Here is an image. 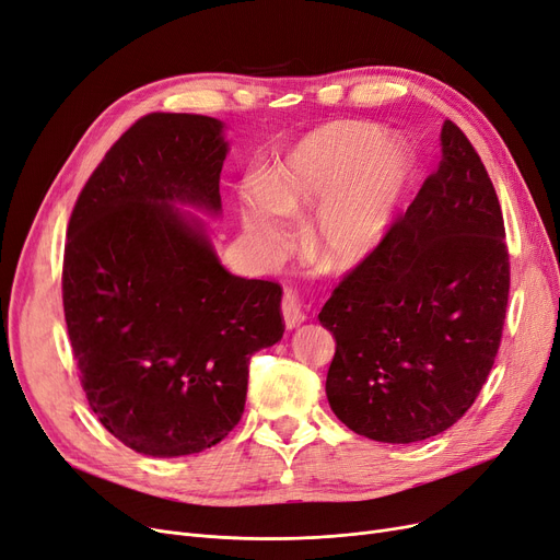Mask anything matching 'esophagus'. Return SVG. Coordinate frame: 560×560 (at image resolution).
<instances>
[{
    "instance_id": "34e87169",
    "label": "esophagus",
    "mask_w": 560,
    "mask_h": 560,
    "mask_svg": "<svg viewBox=\"0 0 560 560\" xmlns=\"http://www.w3.org/2000/svg\"><path fill=\"white\" fill-rule=\"evenodd\" d=\"M307 303L303 301V296L299 294V289L287 287L284 296H282V317L287 328H296L299 324H303L307 319Z\"/></svg>"
}]
</instances>
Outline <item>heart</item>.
Returning <instances> with one entry per match:
<instances>
[{"mask_svg":"<svg viewBox=\"0 0 560 560\" xmlns=\"http://www.w3.org/2000/svg\"><path fill=\"white\" fill-rule=\"evenodd\" d=\"M363 121L322 126L261 184V199L243 211L245 230L264 255L287 248L282 215H294L319 199L310 241L328 268L361 264L386 236L405 192L413 161L397 140Z\"/></svg>","mask_w":560,"mask_h":560,"instance_id":"b5f03b06","label":"heart"}]
</instances>
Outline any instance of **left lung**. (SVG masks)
<instances>
[{"label": "left lung", "instance_id": "obj_1", "mask_svg": "<svg viewBox=\"0 0 560 560\" xmlns=\"http://www.w3.org/2000/svg\"><path fill=\"white\" fill-rule=\"evenodd\" d=\"M443 159L382 243L332 289V413L384 443L436 436L471 409L499 353L510 255L494 184L453 121Z\"/></svg>", "mask_w": 560, "mask_h": 560}]
</instances>
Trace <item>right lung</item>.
<instances>
[{
	"instance_id": "1",
	"label": "right lung",
	"mask_w": 560,
	"mask_h": 560,
	"mask_svg": "<svg viewBox=\"0 0 560 560\" xmlns=\"http://www.w3.org/2000/svg\"><path fill=\"white\" fill-rule=\"evenodd\" d=\"M222 124L151 112L89 176L63 248V317L89 407L136 453L182 457L243 416L255 351L284 332L282 287L220 266L197 220L220 211Z\"/></svg>"
}]
</instances>
